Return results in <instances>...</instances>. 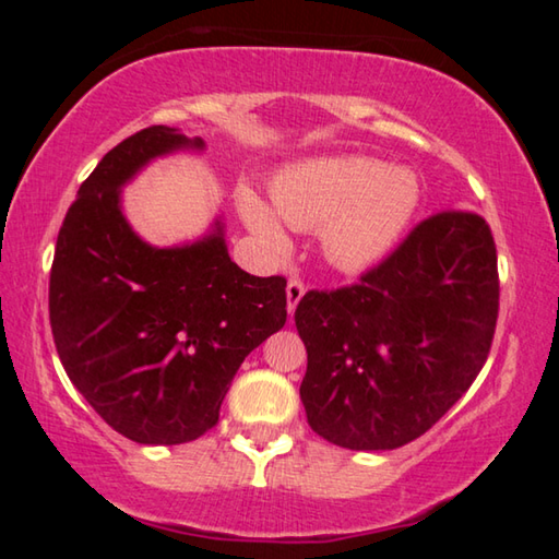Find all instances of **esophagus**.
<instances>
[{
    "mask_svg": "<svg viewBox=\"0 0 559 559\" xmlns=\"http://www.w3.org/2000/svg\"><path fill=\"white\" fill-rule=\"evenodd\" d=\"M286 293H288V313H293L298 306V300L302 298V293H306V286L298 278H290L288 286H286Z\"/></svg>",
    "mask_w": 559,
    "mask_h": 559,
    "instance_id": "esophagus-1",
    "label": "esophagus"
}]
</instances>
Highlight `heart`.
Masks as SVG:
<instances>
[{
	"instance_id": "obj_1",
	"label": "heart",
	"mask_w": 559,
	"mask_h": 559,
	"mask_svg": "<svg viewBox=\"0 0 559 559\" xmlns=\"http://www.w3.org/2000/svg\"><path fill=\"white\" fill-rule=\"evenodd\" d=\"M273 206L293 229H320L328 261L359 269L384 257L419 204V182L406 169L370 157H325L283 173L271 187ZM239 210L259 239L281 249V224L257 194L243 189Z\"/></svg>"
}]
</instances>
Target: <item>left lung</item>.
<instances>
[{
    "mask_svg": "<svg viewBox=\"0 0 559 559\" xmlns=\"http://www.w3.org/2000/svg\"><path fill=\"white\" fill-rule=\"evenodd\" d=\"M498 253L484 216H427L357 283L308 290L300 400L318 437L353 451L419 439L476 380L498 320Z\"/></svg>",
    "mask_w": 559,
    "mask_h": 559,
    "instance_id": "8db88e82",
    "label": "left lung"
}]
</instances>
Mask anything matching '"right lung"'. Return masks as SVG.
I'll list each match as a JSON object with an SVG mask.
<instances>
[{
  "label": "right lung",
  "mask_w": 559,
  "mask_h": 559,
  "mask_svg": "<svg viewBox=\"0 0 559 559\" xmlns=\"http://www.w3.org/2000/svg\"><path fill=\"white\" fill-rule=\"evenodd\" d=\"M204 147L165 126L122 140L66 212L49 278V320L69 380L108 427L147 447L200 439L243 357L286 325V278L229 259L224 226L155 249L120 212V187L150 159Z\"/></svg>",
  "instance_id": "right-lung-1"
}]
</instances>
